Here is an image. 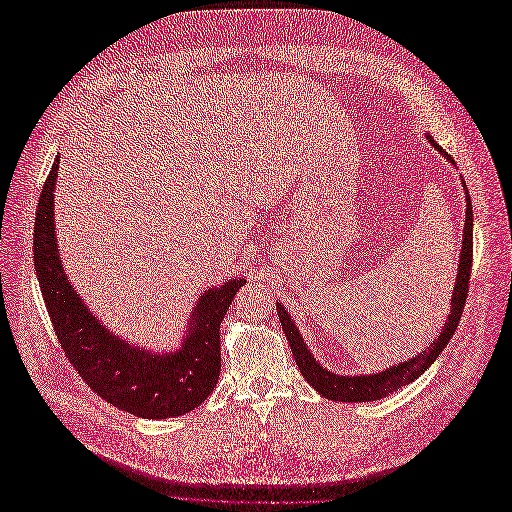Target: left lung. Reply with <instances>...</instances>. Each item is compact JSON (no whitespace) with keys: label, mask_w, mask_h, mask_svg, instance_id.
I'll use <instances>...</instances> for the list:
<instances>
[{"label":"left lung","mask_w":512,"mask_h":512,"mask_svg":"<svg viewBox=\"0 0 512 512\" xmlns=\"http://www.w3.org/2000/svg\"><path fill=\"white\" fill-rule=\"evenodd\" d=\"M427 141L431 143L433 149H438L448 162L455 164L453 158L448 156V153L436 141H433L429 134H427ZM463 190H466V224H463L461 256H459V265H457V280H455V288H453L451 312H448L444 327L440 329V335L433 339V344H429L425 350L412 356V359H406L404 363H397L393 367L376 371V374L339 376V374H335V371L322 367L314 359V352H309L301 331L297 329V324H294V320L286 312V307L282 303H277V316H280L282 329L286 333L288 346L294 356V363L299 365L303 378L312 384L322 397L333 399V401H344V404H363V401H376L382 397H389L391 393L401 389V386H406V384L414 382L418 376H423L425 371L433 365V361L438 359L440 352L446 348V344L451 342V337L459 324V318L463 314V305H466L468 286H470V271H472L474 213H472V200H470V194L466 188V181H463Z\"/></svg>","instance_id":"obj_1"}]
</instances>
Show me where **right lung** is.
<instances>
[{
    "label": "right lung",
    "mask_w": 512,
    "mask_h": 512,
    "mask_svg": "<svg viewBox=\"0 0 512 512\" xmlns=\"http://www.w3.org/2000/svg\"><path fill=\"white\" fill-rule=\"evenodd\" d=\"M59 156L38 200L34 262L42 297L68 361L108 404L143 418H175L213 393L220 378V324L245 284L232 277L198 294L179 348L147 350L115 335L76 294L61 265L55 230Z\"/></svg>",
    "instance_id": "obj_1"
}]
</instances>
